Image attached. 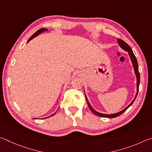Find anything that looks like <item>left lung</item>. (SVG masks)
<instances>
[{
	"label": "left lung",
	"mask_w": 152,
	"mask_h": 152,
	"mask_svg": "<svg viewBox=\"0 0 152 152\" xmlns=\"http://www.w3.org/2000/svg\"><path fill=\"white\" fill-rule=\"evenodd\" d=\"M118 42L119 45V46H120L122 49H124L125 50H126V51L128 52L129 53V55L130 57V58H131L132 60V62L133 63V66H134V70H135V75L137 77V94L136 95H135V99L132 101V102L130 103V104L127 106L126 108H125L124 110H122L121 111H119V112L117 113H114V114H103V113H101L97 112V111H95L94 109H93V107L91 106V105L89 104V103L88 101H87V99L86 98V100H87V105H88L91 111H92L93 113L95 115H97V116H99V117H103V118H116V117H118L120 115H121L122 113H123L124 111H126L127 109H128L130 106H131L133 103L134 102V101L135 99V98H136L137 94H138V91H139V86H140V72H139V69H138V65H137V58L135 57V55L134 54V53H133V50L131 49V47H130L128 45H127L126 42H124L123 40H121L120 39H118Z\"/></svg>",
	"instance_id": "8db88e82"
}]
</instances>
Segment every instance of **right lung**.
I'll return each mask as SVG.
<instances>
[{
  "instance_id": "right-lung-1",
  "label": "right lung",
  "mask_w": 152,
  "mask_h": 152,
  "mask_svg": "<svg viewBox=\"0 0 152 152\" xmlns=\"http://www.w3.org/2000/svg\"><path fill=\"white\" fill-rule=\"evenodd\" d=\"M47 31V29H46V28H41V29H39V30H38L35 33H34L33 35H32L31 37H30V39H28V42H29L31 41V40H32L33 39V38H34V37H37V35H39V34H40V33H42V32L43 31ZM55 114V113H54ZM54 114H53V115H50V116H53V115H54Z\"/></svg>"
}]
</instances>
